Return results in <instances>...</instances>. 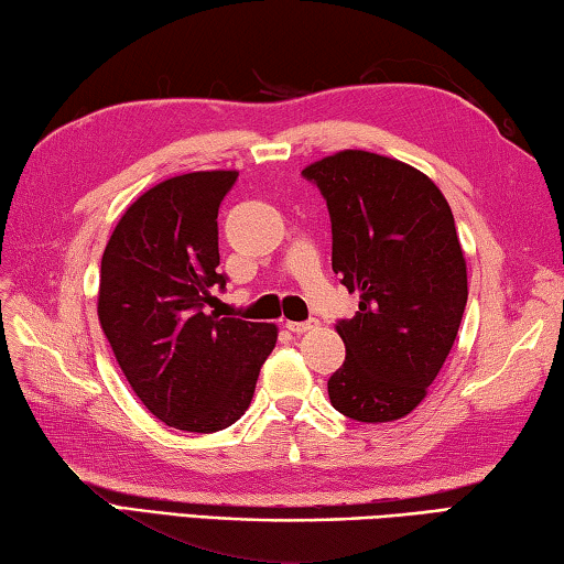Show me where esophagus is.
<instances>
[{
    "label": "esophagus",
    "instance_id": "34e87169",
    "mask_svg": "<svg viewBox=\"0 0 564 564\" xmlns=\"http://www.w3.org/2000/svg\"><path fill=\"white\" fill-rule=\"evenodd\" d=\"M288 327L290 332H294V335H302V332H310V329H315L317 327V319H307V322H288Z\"/></svg>",
    "mask_w": 564,
    "mask_h": 564
}]
</instances>
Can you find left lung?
Listing matches in <instances>:
<instances>
[{
	"label": "left lung",
	"mask_w": 564,
	"mask_h": 564,
	"mask_svg": "<svg viewBox=\"0 0 564 564\" xmlns=\"http://www.w3.org/2000/svg\"><path fill=\"white\" fill-rule=\"evenodd\" d=\"M302 177L317 184L332 221V270L359 312L339 319L345 362L329 402L357 422H392L427 394L455 345L467 267L437 184L390 156L345 150Z\"/></svg>",
	"instance_id": "1"
}]
</instances>
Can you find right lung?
Masks as SVG:
<instances>
[{"mask_svg": "<svg viewBox=\"0 0 564 564\" xmlns=\"http://www.w3.org/2000/svg\"><path fill=\"white\" fill-rule=\"evenodd\" d=\"M237 172H189L132 202L101 254L99 325L134 394L156 420L217 432L249 408L276 343L264 322L219 317L217 215Z\"/></svg>", "mask_w": 564, "mask_h": 564, "instance_id": "obj_1", "label": "right lung"}]
</instances>
